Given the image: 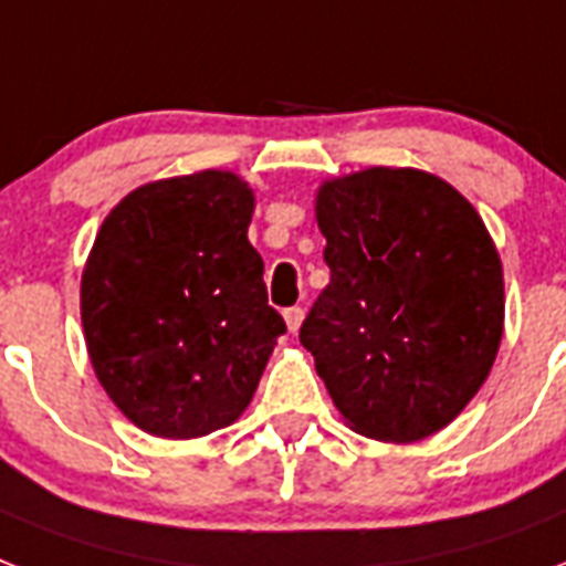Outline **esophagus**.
Wrapping results in <instances>:
<instances>
[{
    "mask_svg": "<svg viewBox=\"0 0 566 566\" xmlns=\"http://www.w3.org/2000/svg\"><path fill=\"white\" fill-rule=\"evenodd\" d=\"M283 318H286L289 331L297 333V327L304 322V306H289V310H283Z\"/></svg>",
    "mask_w": 566,
    "mask_h": 566,
    "instance_id": "1",
    "label": "esophagus"
}]
</instances>
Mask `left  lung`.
I'll return each instance as SVG.
<instances>
[{"mask_svg": "<svg viewBox=\"0 0 566 566\" xmlns=\"http://www.w3.org/2000/svg\"><path fill=\"white\" fill-rule=\"evenodd\" d=\"M331 283L301 324L333 405L384 442L431 437L488 380L505 322L502 262L449 182L369 168L318 188Z\"/></svg>", "mask_w": 566, "mask_h": 566, "instance_id": "obj_1", "label": "left lung"}]
</instances>
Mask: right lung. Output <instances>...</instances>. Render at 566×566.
Listing matches in <instances>:
<instances>
[{
    "mask_svg": "<svg viewBox=\"0 0 566 566\" xmlns=\"http://www.w3.org/2000/svg\"><path fill=\"white\" fill-rule=\"evenodd\" d=\"M253 191L230 170L135 188L108 212L82 274L94 371L129 422L191 440L251 405L283 315L248 242Z\"/></svg>",
    "mask_w": 566,
    "mask_h": 566,
    "instance_id": "right-lung-1",
    "label": "right lung"
}]
</instances>
